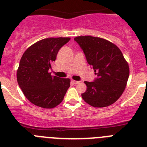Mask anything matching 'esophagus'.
<instances>
[{
    "label": "esophagus",
    "mask_w": 147,
    "mask_h": 147,
    "mask_svg": "<svg viewBox=\"0 0 147 147\" xmlns=\"http://www.w3.org/2000/svg\"><path fill=\"white\" fill-rule=\"evenodd\" d=\"M80 82V81H76V80H71V83H73L74 85H76V84H79Z\"/></svg>",
    "instance_id": "obj_1"
}]
</instances>
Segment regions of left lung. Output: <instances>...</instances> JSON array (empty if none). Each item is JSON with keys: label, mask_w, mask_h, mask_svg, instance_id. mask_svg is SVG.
I'll return each mask as SVG.
<instances>
[{"label": "left lung", "mask_w": 147, "mask_h": 147, "mask_svg": "<svg viewBox=\"0 0 147 147\" xmlns=\"http://www.w3.org/2000/svg\"><path fill=\"white\" fill-rule=\"evenodd\" d=\"M74 40L82 49L88 64L97 75L94 82L85 81L87 90L82 97L94 107L113 105L127 86L129 75L128 62L119 47L109 40L93 36H79Z\"/></svg>", "instance_id": "8db88e82"}]
</instances>
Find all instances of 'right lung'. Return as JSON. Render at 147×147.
I'll return each instance as SVG.
<instances>
[{"label": "right lung", "mask_w": 147, "mask_h": 147, "mask_svg": "<svg viewBox=\"0 0 147 147\" xmlns=\"http://www.w3.org/2000/svg\"><path fill=\"white\" fill-rule=\"evenodd\" d=\"M70 37H50L37 41L26 50L17 71L23 94L33 105L45 109L57 107L70 87V79L51 76V63Z\"/></svg>", "instance_id": "add662e5"}]
</instances>
